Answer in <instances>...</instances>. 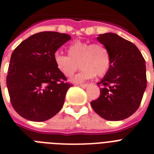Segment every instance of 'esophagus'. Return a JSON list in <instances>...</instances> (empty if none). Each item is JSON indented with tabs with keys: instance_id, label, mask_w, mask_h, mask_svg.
I'll use <instances>...</instances> for the list:
<instances>
[{
	"instance_id": "34e87169",
	"label": "esophagus",
	"mask_w": 154,
	"mask_h": 154,
	"mask_svg": "<svg viewBox=\"0 0 154 154\" xmlns=\"http://www.w3.org/2000/svg\"><path fill=\"white\" fill-rule=\"evenodd\" d=\"M79 86H80L81 88H82V89H85V88L88 86V85H87V84H81V85H79Z\"/></svg>"
}]
</instances>
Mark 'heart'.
Wrapping results in <instances>:
<instances>
[{
	"label": "heart",
	"instance_id": "obj_1",
	"mask_svg": "<svg viewBox=\"0 0 154 154\" xmlns=\"http://www.w3.org/2000/svg\"><path fill=\"white\" fill-rule=\"evenodd\" d=\"M68 55L55 53L53 61L55 67L63 75L70 77L78 69L81 71L71 78L74 83H82L97 75L104 76L111 66V55L105 45L76 41L67 48Z\"/></svg>",
	"mask_w": 154,
	"mask_h": 154
}]
</instances>
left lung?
Here are the masks:
<instances>
[{
    "label": "left lung",
    "instance_id": "8db88e82",
    "mask_svg": "<svg viewBox=\"0 0 154 154\" xmlns=\"http://www.w3.org/2000/svg\"><path fill=\"white\" fill-rule=\"evenodd\" d=\"M97 40L109 51L111 66L97 83L103 88L91 106L103 119L123 120L140 105L146 88V62L135 45L116 34L99 35Z\"/></svg>",
    "mask_w": 154,
    "mask_h": 154
}]
</instances>
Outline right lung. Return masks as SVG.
Returning a JSON list of instances; mask_svg holds the SVG:
<instances>
[{
    "label": "right lung",
    "mask_w": 154,
    "mask_h": 154,
    "mask_svg": "<svg viewBox=\"0 0 154 154\" xmlns=\"http://www.w3.org/2000/svg\"><path fill=\"white\" fill-rule=\"evenodd\" d=\"M70 35L43 31L23 41L11 57L7 87L12 106L24 119L43 122L62 108L68 89L66 77L56 69L53 56Z\"/></svg>",
    "instance_id": "add662e5"
}]
</instances>
